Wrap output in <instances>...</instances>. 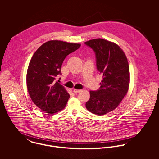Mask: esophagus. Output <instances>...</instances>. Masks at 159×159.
Segmentation results:
<instances>
[{
	"label": "esophagus",
	"instance_id": "obj_1",
	"mask_svg": "<svg viewBox=\"0 0 159 159\" xmlns=\"http://www.w3.org/2000/svg\"><path fill=\"white\" fill-rule=\"evenodd\" d=\"M81 91V90H80V89H74V90H73V92H74L75 93H78L80 92Z\"/></svg>",
	"mask_w": 159,
	"mask_h": 159
}]
</instances>
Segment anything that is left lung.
<instances>
[{
  "mask_svg": "<svg viewBox=\"0 0 159 159\" xmlns=\"http://www.w3.org/2000/svg\"><path fill=\"white\" fill-rule=\"evenodd\" d=\"M84 44L94 51L97 71L103 75L100 87L90 91L86 103L92 113L103 115L114 110L127 93L130 71L127 59L116 43L102 39L91 40Z\"/></svg>",
  "mask_w": 159,
  "mask_h": 159,
  "instance_id": "8db88e82",
  "label": "left lung"
}]
</instances>
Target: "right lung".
I'll list each match as a JSON object with an SVG mask.
<instances>
[{"instance_id": "add662e5", "label": "right lung", "mask_w": 159, "mask_h": 159, "mask_svg": "<svg viewBox=\"0 0 159 159\" xmlns=\"http://www.w3.org/2000/svg\"><path fill=\"white\" fill-rule=\"evenodd\" d=\"M80 44L51 40L41 46L33 55L27 72V87L32 102L42 111L53 114L63 110L70 95L56 78L61 75L66 56Z\"/></svg>"}]
</instances>
